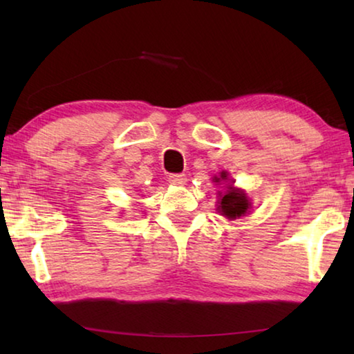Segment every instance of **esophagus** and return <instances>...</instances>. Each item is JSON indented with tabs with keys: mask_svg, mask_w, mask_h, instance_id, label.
<instances>
[{
	"mask_svg": "<svg viewBox=\"0 0 354 354\" xmlns=\"http://www.w3.org/2000/svg\"><path fill=\"white\" fill-rule=\"evenodd\" d=\"M185 181H187V178L183 173H171V175H169V183L173 185H183Z\"/></svg>",
	"mask_w": 354,
	"mask_h": 354,
	"instance_id": "obj_1",
	"label": "esophagus"
}]
</instances>
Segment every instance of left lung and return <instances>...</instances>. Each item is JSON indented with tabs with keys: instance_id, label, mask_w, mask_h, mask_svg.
<instances>
[{
	"instance_id": "1",
	"label": "left lung",
	"mask_w": 354,
	"mask_h": 354,
	"mask_svg": "<svg viewBox=\"0 0 354 354\" xmlns=\"http://www.w3.org/2000/svg\"><path fill=\"white\" fill-rule=\"evenodd\" d=\"M220 179H226V173H221V176L215 179V181H220ZM250 203L247 200V195L243 192L232 189L231 185L227 187V190L225 192V195L221 196L220 200V212H223V215H226L227 218H237L245 215V212L248 211Z\"/></svg>"
}]
</instances>
